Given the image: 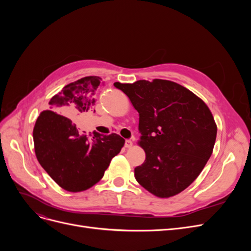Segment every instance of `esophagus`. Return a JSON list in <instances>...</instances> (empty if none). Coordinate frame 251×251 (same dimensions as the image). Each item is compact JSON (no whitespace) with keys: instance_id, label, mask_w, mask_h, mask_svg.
Masks as SVG:
<instances>
[{"instance_id":"34e87169","label":"esophagus","mask_w":251,"mask_h":251,"mask_svg":"<svg viewBox=\"0 0 251 251\" xmlns=\"http://www.w3.org/2000/svg\"><path fill=\"white\" fill-rule=\"evenodd\" d=\"M132 146H133V142L131 141V140H126V143H125V147L126 148H132Z\"/></svg>"}]
</instances>
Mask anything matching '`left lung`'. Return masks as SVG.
<instances>
[{"label":"left lung","mask_w":251,"mask_h":251,"mask_svg":"<svg viewBox=\"0 0 251 251\" xmlns=\"http://www.w3.org/2000/svg\"><path fill=\"white\" fill-rule=\"evenodd\" d=\"M139 113V146L146 160L135 168L138 183L159 198L191 185L211 156L217 137L214 116L200 97L165 79L115 82Z\"/></svg>","instance_id":"obj_1"}]
</instances>
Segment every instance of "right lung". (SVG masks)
I'll use <instances>...</instances> for the list:
<instances>
[{
  "label": "right lung",
  "mask_w": 251,
  "mask_h": 251,
  "mask_svg": "<svg viewBox=\"0 0 251 251\" xmlns=\"http://www.w3.org/2000/svg\"><path fill=\"white\" fill-rule=\"evenodd\" d=\"M100 76H86L73 81L53 96L50 110L43 111L33 127L37 160L49 176L65 191L77 193L96 184L113 157L125 146V139L112 133H95L92 138L80 134L70 118L92 111ZM95 112V110H94Z\"/></svg>",
  "instance_id": "right-lung-1"
}]
</instances>
